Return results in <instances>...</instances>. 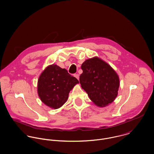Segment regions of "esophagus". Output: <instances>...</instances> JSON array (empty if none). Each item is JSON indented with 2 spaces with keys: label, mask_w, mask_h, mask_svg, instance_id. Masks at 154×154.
<instances>
[{
  "label": "esophagus",
  "mask_w": 154,
  "mask_h": 154,
  "mask_svg": "<svg viewBox=\"0 0 154 154\" xmlns=\"http://www.w3.org/2000/svg\"><path fill=\"white\" fill-rule=\"evenodd\" d=\"M74 76L77 79H79V75L78 74H74Z\"/></svg>",
  "instance_id": "obj_1"
}]
</instances>
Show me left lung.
I'll use <instances>...</instances> for the list:
<instances>
[{"mask_svg":"<svg viewBox=\"0 0 154 154\" xmlns=\"http://www.w3.org/2000/svg\"><path fill=\"white\" fill-rule=\"evenodd\" d=\"M82 69L80 83L93 102L100 107L113 102L119 87V79L115 70L97 57L85 60Z\"/></svg>","mask_w":154,"mask_h":154,"instance_id":"1","label":"left lung"}]
</instances>
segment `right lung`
I'll return each instance as SVG.
<instances>
[{
  "label": "right lung",
  "mask_w": 154,
  "mask_h": 154,
  "mask_svg": "<svg viewBox=\"0 0 154 154\" xmlns=\"http://www.w3.org/2000/svg\"><path fill=\"white\" fill-rule=\"evenodd\" d=\"M79 83L67 69L52 64L46 68L39 77L38 95L44 104L56 109L67 102L69 92Z\"/></svg>",
  "instance_id": "obj_1"
}]
</instances>
